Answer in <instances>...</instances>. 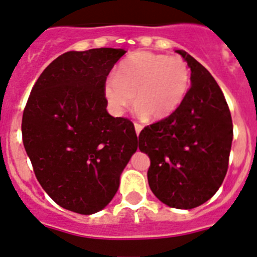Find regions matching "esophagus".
<instances>
[{
	"label": "esophagus",
	"mask_w": 257,
	"mask_h": 257,
	"mask_svg": "<svg viewBox=\"0 0 257 257\" xmlns=\"http://www.w3.org/2000/svg\"><path fill=\"white\" fill-rule=\"evenodd\" d=\"M134 129H136V133H137V136H140V133H141V131L143 129V126L138 123H134Z\"/></svg>",
	"instance_id": "1"
}]
</instances>
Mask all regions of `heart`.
Here are the masks:
<instances>
[{
	"label": "heart",
	"mask_w": 257,
	"mask_h": 257,
	"mask_svg": "<svg viewBox=\"0 0 257 257\" xmlns=\"http://www.w3.org/2000/svg\"><path fill=\"white\" fill-rule=\"evenodd\" d=\"M191 71L180 56L138 51L117 65L115 77L106 79L103 94L114 114H123L136 102L137 114L163 120L186 101Z\"/></svg>",
	"instance_id": "1"
}]
</instances>
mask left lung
<instances>
[{
  "mask_svg": "<svg viewBox=\"0 0 257 257\" xmlns=\"http://www.w3.org/2000/svg\"><path fill=\"white\" fill-rule=\"evenodd\" d=\"M191 88L173 115L146 126L140 150L149 155L147 179L163 203L189 210L212 197L228 170L233 140L229 107L211 74L186 51Z\"/></svg>",
  "mask_w": 257,
  "mask_h": 257,
  "instance_id": "8db88e82",
  "label": "left lung"
}]
</instances>
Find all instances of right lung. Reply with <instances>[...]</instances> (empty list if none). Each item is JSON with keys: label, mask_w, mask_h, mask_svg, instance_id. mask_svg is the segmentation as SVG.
<instances>
[{"label": "right lung", "mask_w": 257, "mask_h": 257, "mask_svg": "<svg viewBox=\"0 0 257 257\" xmlns=\"http://www.w3.org/2000/svg\"><path fill=\"white\" fill-rule=\"evenodd\" d=\"M123 48L69 51L39 75L24 108L23 143L57 205L91 215L108 205L137 151L134 125L108 114L103 85Z\"/></svg>", "instance_id": "1"}]
</instances>
